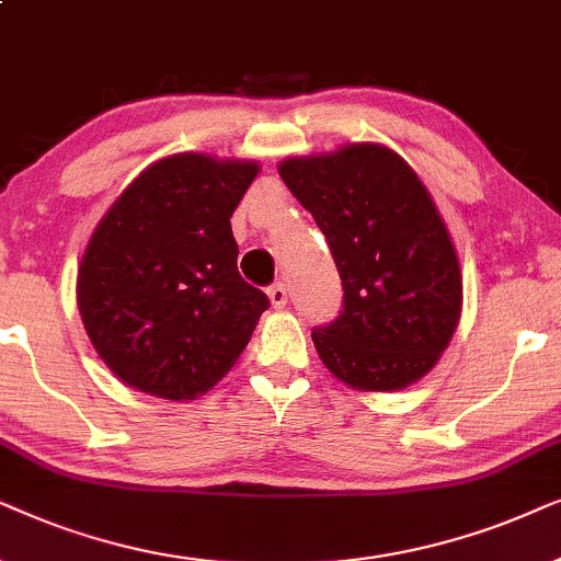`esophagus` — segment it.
<instances>
[{
    "mask_svg": "<svg viewBox=\"0 0 561 561\" xmlns=\"http://www.w3.org/2000/svg\"><path fill=\"white\" fill-rule=\"evenodd\" d=\"M268 300H272L274 308H285L287 300H289L285 282H274V285L268 287Z\"/></svg>",
    "mask_w": 561,
    "mask_h": 561,
    "instance_id": "esophagus-1",
    "label": "esophagus"
}]
</instances>
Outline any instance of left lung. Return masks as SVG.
<instances>
[{"mask_svg": "<svg viewBox=\"0 0 561 561\" xmlns=\"http://www.w3.org/2000/svg\"><path fill=\"white\" fill-rule=\"evenodd\" d=\"M279 174L323 230L341 276L339 318L312 328L325 367L356 390L421 379L461 312L457 251L421 179L371 144L289 159Z\"/></svg>", "mask_w": 561, "mask_h": 561, "instance_id": "left-lung-1", "label": "left lung"}]
</instances>
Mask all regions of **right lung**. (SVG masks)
I'll return each instance as SVG.
<instances>
[{
  "label": "right lung",
  "instance_id": "right-lung-1",
  "mask_svg": "<svg viewBox=\"0 0 561 561\" xmlns=\"http://www.w3.org/2000/svg\"><path fill=\"white\" fill-rule=\"evenodd\" d=\"M256 163L179 153L117 197L79 272L96 354L140 392L192 400L233 367L268 297L238 274L230 215Z\"/></svg>",
  "mask_w": 561,
  "mask_h": 561
}]
</instances>
